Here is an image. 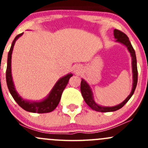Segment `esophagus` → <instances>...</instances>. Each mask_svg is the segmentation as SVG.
Instances as JSON below:
<instances>
[{
  "label": "esophagus",
  "mask_w": 148,
  "mask_h": 148,
  "mask_svg": "<svg viewBox=\"0 0 148 148\" xmlns=\"http://www.w3.org/2000/svg\"><path fill=\"white\" fill-rule=\"evenodd\" d=\"M74 72L76 73H79L80 71H81V67L79 66H74Z\"/></svg>",
  "instance_id": "1"
}]
</instances>
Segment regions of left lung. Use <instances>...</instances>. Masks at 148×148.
<instances>
[{
  "label": "left lung",
  "mask_w": 148,
  "mask_h": 148,
  "mask_svg": "<svg viewBox=\"0 0 148 148\" xmlns=\"http://www.w3.org/2000/svg\"><path fill=\"white\" fill-rule=\"evenodd\" d=\"M114 38H116V41L121 43L123 45H125L127 48L128 51L130 53L131 56H132V79H133V84H132V91H131L130 94L129 96L125 99L121 104H118L117 106H114V107H104V106H100L99 104H97L95 102L93 98V94H92V89H91L90 86L88 84L87 82L85 81L84 79H82L81 82V89L82 95L84 99L85 102L88 104L89 107H90L92 110H95L97 112H114L116 110H120L122 108L127 102H128L132 95L134 94V92L136 88L137 83H138V67H137V59H136V55H135V51L134 50L133 47H132V44H131L129 38L123 32L120 31V30L114 29Z\"/></svg>",
  "instance_id": "1"
}]
</instances>
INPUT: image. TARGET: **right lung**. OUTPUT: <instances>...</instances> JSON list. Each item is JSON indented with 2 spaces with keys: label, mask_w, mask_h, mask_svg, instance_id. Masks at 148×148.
Wrapping results in <instances>:
<instances>
[{
  "label": "right lung",
  "mask_w": 148,
  "mask_h": 148,
  "mask_svg": "<svg viewBox=\"0 0 148 148\" xmlns=\"http://www.w3.org/2000/svg\"><path fill=\"white\" fill-rule=\"evenodd\" d=\"M23 33H21V34L16 36V38L12 42L10 51L8 52L6 69V83L8 90H9L10 95H12L14 100L17 102V104L21 108H23L26 111L34 113H40V114L51 112L53 110H54L55 108L59 104L62 92L66 86L69 79L71 78V77H72V74H69L62 78L59 79L57 82L56 83V84L54 85L53 89H51L49 95H48L47 97L44 99V100L40 101V102H30L28 100H24L16 92L11 75V55L12 52H13V46H14L16 40L21 36L23 35Z\"/></svg>",
  "instance_id": "obj_1"
}]
</instances>
